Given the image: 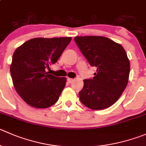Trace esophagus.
<instances>
[{"instance_id":"esophagus-1","label":"esophagus","mask_w":146,"mask_h":146,"mask_svg":"<svg viewBox=\"0 0 146 146\" xmlns=\"http://www.w3.org/2000/svg\"><path fill=\"white\" fill-rule=\"evenodd\" d=\"M67 80H68V81L69 83H73V80H73V78H68Z\"/></svg>"}]
</instances>
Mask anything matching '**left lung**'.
<instances>
[{"label":"left lung","mask_w":146,"mask_h":146,"mask_svg":"<svg viewBox=\"0 0 146 146\" xmlns=\"http://www.w3.org/2000/svg\"><path fill=\"white\" fill-rule=\"evenodd\" d=\"M74 40L90 66L97 68L93 78L83 80L80 101L92 110L110 107L128 84L130 62L126 52L121 45L103 36H78Z\"/></svg>","instance_id":"left-lung-1"}]
</instances>
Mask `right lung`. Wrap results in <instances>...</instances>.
<instances>
[{
    "label": "right lung",
    "instance_id": "right-lung-1",
    "mask_svg": "<svg viewBox=\"0 0 146 146\" xmlns=\"http://www.w3.org/2000/svg\"><path fill=\"white\" fill-rule=\"evenodd\" d=\"M71 37L35 38L25 42L13 55L10 70L17 93L29 106L46 108L58 100L66 78L46 72L58 61Z\"/></svg>",
    "mask_w": 146,
    "mask_h": 146
}]
</instances>
